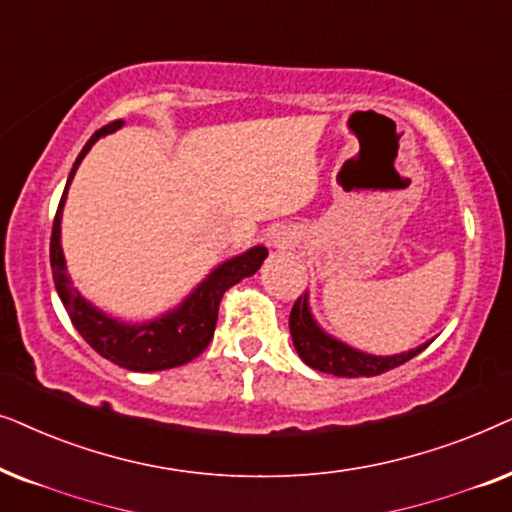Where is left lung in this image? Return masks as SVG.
Listing matches in <instances>:
<instances>
[{
	"mask_svg": "<svg viewBox=\"0 0 512 512\" xmlns=\"http://www.w3.org/2000/svg\"><path fill=\"white\" fill-rule=\"evenodd\" d=\"M290 335L299 358H302L306 365L318 372L335 374V377H377V374H384L388 370H393V367L407 363V360H412L414 356H419V353L431 344L428 342L414 351L400 353V356H386V358L356 351L320 330L316 320L311 318L309 304H306V295L297 297L295 306H292Z\"/></svg>",
	"mask_w": 512,
	"mask_h": 512,
	"instance_id": "8db88e82",
	"label": "left lung"
}]
</instances>
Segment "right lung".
Segmentation results:
<instances>
[{"label": "right lung", "mask_w": 512, "mask_h": 512, "mask_svg": "<svg viewBox=\"0 0 512 512\" xmlns=\"http://www.w3.org/2000/svg\"><path fill=\"white\" fill-rule=\"evenodd\" d=\"M124 121H112V124L102 126L100 131L91 135L81 154L74 161L72 173L67 177V185L63 192V199L58 203L56 220H53L51 231V271L53 281H56V290L60 295V302L65 304L67 316H70L72 325L77 327L79 335L86 339L88 346L100 353L102 358L112 360L119 367L133 372H156V370H170V367L185 365L196 356H201L208 349L210 339L215 335L217 313H220L222 295L231 285H236L243 278L255 274L262 267L264 257L269 255L264 245H255L243 255L234 257V260L224 262L189 295L182 306L175 311L166 313V316L152 320L145 325H126L119 320L107 318L100 313L93 304H88L77 290L72 288L70 278L65 274V257L63 248H60V213H63V203L67 196V187H70L74 173H77L81 159H84L93 142L102 138V135L117 131Z\"/></svg>", "instance_id": "obj_1"}]
</instances>
